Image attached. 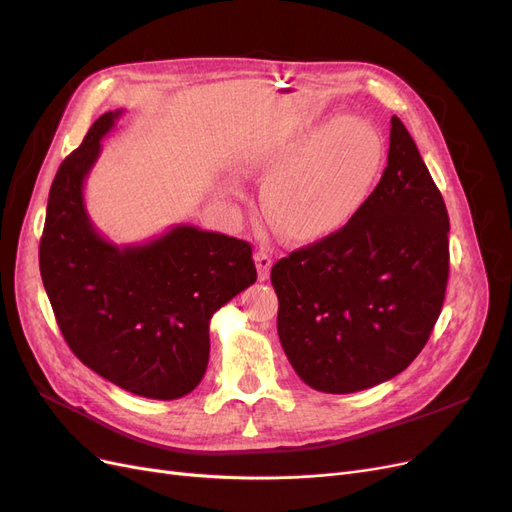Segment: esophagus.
<instances>
[{"label":"esophagus","instance_id":"1","mask_svg":"<svg viewBox=\"0 0 512 512\" xmlns=\"http://www.w3.org/2000/svg\"><path fill=\"white\" fill-rule=\"evenodd\" d=\"M254 262H256V269H258V280L265 282L269 277V271H271V265H273V258L267 254V252H256L254 254Z\"/></svg>","mask_w":512,"mask_h":512}]
</instances>
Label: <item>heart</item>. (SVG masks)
Instances as JSON below:
<instances>
[{
    "label": "heart",
    "mask_w": 512,
    "mask_h": 512,
    "mask_svg": "<svg viewBox=\"0 0 512 512\" xmlns=\"http://www.w3.org/2000/svg\"><path fill=\"white\" fill-rule=\"evenodd\" d=\"M378 130L361 117L307 121L252 151L245 166L265 175L262 207L292 241H318L354 220L382 168Z\"/></svg>",
    "instance_id": "heart-1"
}]
</instances>
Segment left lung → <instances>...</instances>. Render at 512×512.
<instances>
[{
	"label": "left lung",
	"mask_w": 512,
	"mask_h": 512,
	"mask_svg": "<svg viewBox=\"0 0 512 512\" xmlns=\"http://www.w3.org/2000/svg\"><path fill=\"white\" fill-rule=\"evenodd\" d=\"M446 282V205L393 115L389 160L354 220L271 269L282 348L316 391L371 389L423 350Z\"/></svg>",
	"instance_id": "left-lung-1"
}]
</instances>
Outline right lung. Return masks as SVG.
Returning a JSON list of instances; mask_svg holds the SVG:
<instances>
[{"instance_id":"1","label":"right lung","mask_w":512,"mask_h":512,"mask_svg":"<svg viewBox=\"0 0 512 512\" xmlns=\"http://www.w3.org/2000/svg\"><path fill=\"white\" fill-rule=\"evenodd\" d=\"M121 113L96 119L61 162L46 205L40 275L81 363L134 395L179 399L207 371L211 316L256 282L252 245L190 224L138 245L100 235L83 185Z\"/></svg>"}]
</instances>
